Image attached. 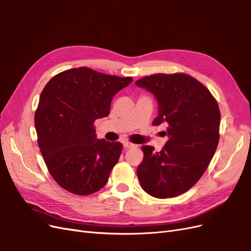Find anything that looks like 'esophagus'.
<instances>
[{
    "mask_svg": "<svg viewBox=\"0 0 251 251\" xmlns=\"http://www.w3.org/2000/svg\"><path fill=\"white\" fill-rule=\"evenodd\" d=\"M124 146H125V149H133V148H135L136 144H133L131 142H124Z\"/></svg>",
    "mask_w": 251,
    "mask_h": 251,
    "instance_id": "esophagus-1",
    "label": "esophagus"
}]
</instances>
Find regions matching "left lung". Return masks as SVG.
<instances>
[{
  "mask_svg": "<svg viewBox=\"0 0 251 251\" xmlns=\"http://www.w3.org/2000/svg\"><path fill=\"white\" fill-rule=\"evenodd\" d=\"M135 84L157 99L158 116L152 125L167 123L169 137L160 151L142 146L144 158L137 168L138 178L153 197H176L197 183L217 149L218 103L205 86L186 74L151 75Z\"/></svg>",
  "mask_w": 251,
  "mask_h": 251,
  "instance_id": "left-lung-1",
  "label": "left lung"
}]
</instances>
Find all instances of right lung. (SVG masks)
<instances>
[{
	"label": "right lung",
	"mask_w": 251,
	"mask_h": 251,
	"mask_svg": "<svg viewBox=\"0 0 251 251\" xmlns=\"http://www.w3.org/2000/svg\"><path fill=\"white\" fill-rule=\"evenodd\" d=\"M132 81L79 67L58 74L42 90L37 142L50 176L68 192L89 195L107 184L123 144L98 139L93 124L109 115L115 94Z\"/></svg>",
	"instance_id": "1"
}]
</instances>
